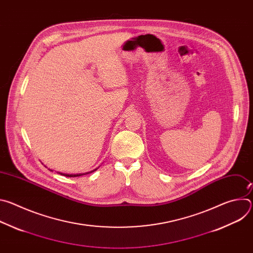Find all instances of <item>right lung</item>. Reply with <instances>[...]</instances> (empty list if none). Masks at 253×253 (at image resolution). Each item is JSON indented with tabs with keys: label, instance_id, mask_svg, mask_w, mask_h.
<instances>
[{
	"label": "right lung",
	"instance_id": "add662e5",
	"mask_svg": "<svg viewBox=\"0 0 253 253\" xmlns=\"http://www.w3.org/2000/svg\"><path fill=\"white\" fill-rule=\"evenodd\" d=\"M96 170H97V168H96V169H94V170H92V171H90V172H87V173H79V174H67V173H61V172H59V174H61V175H63V176H67V177H78V176H82V175H85V174H88V173L94 172V171H96Z\"/></svg>",
	"mask_w": 253,
	"mask_h": 253
}]
</instances>
